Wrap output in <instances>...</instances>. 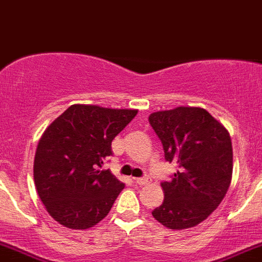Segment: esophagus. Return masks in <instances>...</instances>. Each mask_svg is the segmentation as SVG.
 Masks as SVG:
<instances>
[{
    "instance_id": "34e87169",
    "label": "esophagus",
    "mask_w": 262,
    "mask_h": 262,
    "mask_svg": "<svg viewBox=\"0 0 262 262\" xmlns=\"http://www.w3.org/2000/svg\"><path fill=\"white\" fill-rule=\"evenodd\" d=\"M134 183L138 184V185H146V184H148V179H147V178L134 179Z\"/></svg>"
}]
</instances>
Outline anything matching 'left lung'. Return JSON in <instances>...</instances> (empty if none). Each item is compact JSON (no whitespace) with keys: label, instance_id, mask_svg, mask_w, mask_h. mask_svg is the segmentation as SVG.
<instances>
[{"label":"left lung","instance_id":"left-lung-1","mask_svg":"<svg viewBox=\"0 0 262 262\" xmlns=\"http://www.w3.org/2000/svg\"><path fill=\"white\" fill-rule=\"evenodd\" d=\"M164 158L178 169L162 183L164 200L152 216L171 230L204 222L225 199L232 179V145L227 129L200 107H176L148 116Z\"/></svg>","mask_w":262,"mask_h":262}]
</instances>
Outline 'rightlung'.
<instances>
[{
    "label": "right lung",
    "instance_id": "1",
    "mask_svg": "<svg viewBox=\"0 0 262 262\" xmlns=\"http://www.w3.org/2000/svg\"><path fill=\"white\" fill-rule=\"evenodd\" d=\"M137 112L73 104L44 130L35 152V187L60 225L86 230L110 213L124 184L103 164Z\"/></svg>",
    "mask_w": 262,
    "mask_h": 262
}]
</instances>
